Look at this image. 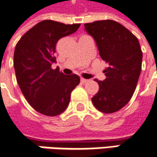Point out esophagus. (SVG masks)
Returning <instances> with one entry per match:
<instances>
[{"label": "esophagus", "mask_w": 157, "mask_h": 157, "mask_svg": "<svg viewBox=\"0 0 157 157\" xmlns=\"http://www.w3.org/2000/svg\"><path fill=\"white\" fill-rule=\"evenodd\" d=\"M89 80H87V79H84V78H81V82H82V83H85V82H87Z\"/></svg>", "instance_id": "34e87169"}]
</instances>
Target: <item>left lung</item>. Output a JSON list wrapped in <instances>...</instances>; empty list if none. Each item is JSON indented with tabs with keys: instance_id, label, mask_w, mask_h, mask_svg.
I'll use <instances>...</instances> for the list:
<instances>
[{
	"instance_id": "left-lung-1",
	"label": "left lung",
	"mask_w": 157,
	"mask_h": 157,
	"mask_svg": "<svg viewBox=\"0 0 157 157\" xmlns=\"http://www.w3.org/2000/svg\"><path fill=\"white\" fill-rule=\"evenodd\" d=\"M84 27L95 39L102 59L109 65L104 70L106 78L95 80L99 90L91 98L92 103L102 113H116L130 101L136 89L142 61L139 40L113 20L96 21Z\"/></svg>"
}]
</instances>
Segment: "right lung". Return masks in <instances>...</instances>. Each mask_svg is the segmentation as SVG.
Wrapping results in <instances>:
<instances>
[{
	"instance_id": "add662e5",
	"label": "right lung",
	"mask_w": 157,
	"mask_h": 157,
	"mask_svg": "<svg viewBox=\"0 0 157 157\" xmlns=\"http://www.w3.org/2000/svg\"><path fill=\"white\" fill-rule=\"evenodd\" d=\"M80 24H65L44 20L27 31L16 45L14 67L20 90L37 112L57 116L68 106L72 90L78 85L77 75H66L56 61L55 47L59 39L75 32Z\"/></svg>"
}]
</instances>
